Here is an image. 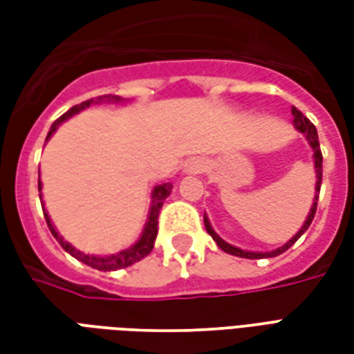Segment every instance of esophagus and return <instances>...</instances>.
I'll use <instances>...</instances> for the list:
<instances>
[{
	"mask_svg": "<svg viewBox=\"0 0 354 354\" xmlns=\"http://www.w3.org/2000/svg\"><path fill=\"white\" fill-rule=\"evenodd\" d=\"M187 170H189V172H195V174H199V172H203V170H205V162L192 161L189 162V167H187Z\"/></svg>",
	"mask_w": 354,
	"mask_h": 354,
	"instance_id": "obj_1",
	"label": "esophagus"
}]
</instances>
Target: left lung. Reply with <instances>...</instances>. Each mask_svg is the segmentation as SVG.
Masks as SVG:
<instances>
[{
	"label": "left lung",
	"mask_w": 354,
	"mask_h": 354,
	"mask_svg": "<svg viewBox=\"0 0 354 354\" xmlns=\"http://www.w3.org/2000/svg\"><path fill=\"white\" fill-rule=\"evenodd\" d=\"M292 115H294V127H296L297 131L304 132V136L309 142V146L313 147V159H315V172H317V185H315V203H313L311 210H309V216H307V220L301 225V230L297 231L294 237L290 239L286 245H282L281 248H277V250H271V252H250V250H241L237 246L230 245V243H225L214 230H212V225L208 222V218L205 216V227H207L208 235L214 239L216 245L222 248L223 252L233 254V256H239V258H246V260H261V258H274V256H279V254L286 252L290 246L296 243L297 239L304 235L305 231L309 230V225H311L313 218H315V212H317V201H319V192H320V184H322V153H320V146H319V134H317V129H315V124L307 119V117L299 111L297 108H292Z\"/></svg>",
	"instance_id": "8db88e82"
}]
</instances>
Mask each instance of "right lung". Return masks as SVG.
Wrapping results in <instances>:
<instances>
[{
    "label": "right lung",
    "mask_w": 354,
    "mask_h": 354,
    "mask_svg": "<svg viewBox=\"0 0 354 354\" xmlns=\"http://www.w3.org/2000/svg\"><path fill=\"white\" fill-rule=\"evenodd\" d=\"M100 102H121V98H119V96H111V94H104V96L91 98V100H85L81 102V104H77V106H73V108H70L66 111L64 115H60L57 121L53 123L49 134H47V140L53 136V132L57 131L58 124L64 123L66 119H70V117L75 115V113H80L81 109L88 108V106H93V104H100ZM37 187H39V192H41V180H37ZM170 192H172V184H170V182L155 185L153 192H151V207H149L147 222L146 225H144V231H142L140 239L131 246V248H124L121 252L109 254V256H93V254H85L81 252V250H77L75 246H72L68 241H64V239L58 235V231L55 230V225L50 222L47 210H43V214H45V220H47V225H49L53 237L57 239L58 243H60V246H62L68 254H72L75 260L83 261L85 266L93 267V269H98V271H117V269H123V267H129L132 266V263H136V261L144 260L147 254L153 250L155 237H157V225H159V212H161L162 203L169 197ZM39 199H41V193H39Z\"/></svg>",
    "instance_id": "right-lung-1"
}]
</instances>
